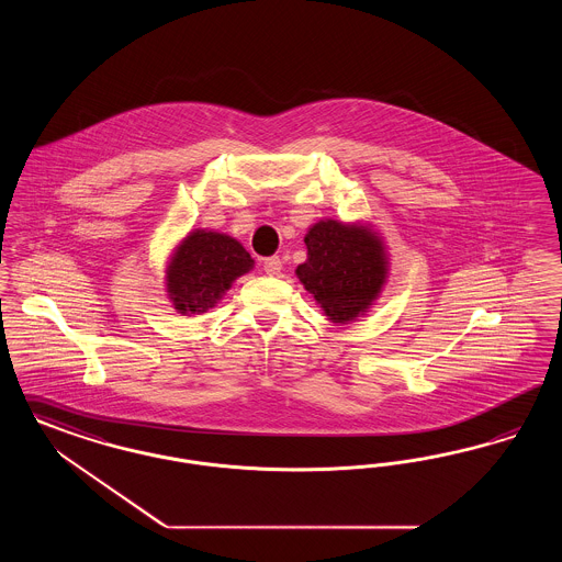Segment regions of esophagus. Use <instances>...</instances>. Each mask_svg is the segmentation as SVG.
Returning <instances> with one entry per match:
<instances>
[{"label": "esophagus", "mask_w": 562, "mask_h": 562, "mask_svg": "<svg viewBox=\"0 0 562 562\" xmlns=\"http://www.w3.org/2000/svg\"><path fill=\"white\" fill-rule=\"evenodd\" d=\"M280 270H282V259L278 255H271V257L263 259V271L266 273L276 276V273H280Z\"/></svg>", "instance_id": "1"}]
</instances>
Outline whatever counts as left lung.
<instances>
[{
	"label": "left lung",
	"instance_id": "left-lung-1",
	"mask_svg": "<svg viewBox=\"0 0 562 562\" xmlns=\"http://www.w3.org/2000/svg\"><path fill=\"white\" fill-rule=\"evenodd\" d=\"M305 245L307 261L296 268V276L319 307L340 324L363 314L386 276L379 236L363 225L326 220L307 232Z\"/></svg>",
	"mask_w": 562,
	"mask_h": 562
}]
</instances>
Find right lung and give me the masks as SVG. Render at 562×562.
Listing matches in <instances>:
<instances>
[{
	"label": "right lung",
	"mask_w": 562,
	"mask_h": 562,
	"mask_svg": "<svg viewBox=\"0 0 562 562\" xmlns=\"http://www.w3.org/2000/svg\"><path fill=\"white\" fill-rule=\"evenodd\" d=\"M250 268L252 259L238 240L196 229L176 250L167 271V292L180 314H201Z\"/></svg>",
	"instance_id": "1"
}]
</instances>
